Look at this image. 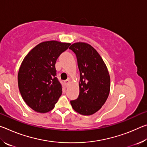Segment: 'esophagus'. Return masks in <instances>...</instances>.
Segmentation results:
<instances>
[{"label": "esophagus", "instance_id": "1", "mask_svg": "<svg viewBox=\"0 0 147 147\" xmlns=\"http://www.w3.org/2000/svg\"><path fill=\"white\" fill-rule=\"evenodd\" d=\"M64 83H65V86L67 87H68V86L69 85V84H70V80H67L64 81Z\"/></svg>", "mask_w": 147, "mask_h": 147}]
</instances>
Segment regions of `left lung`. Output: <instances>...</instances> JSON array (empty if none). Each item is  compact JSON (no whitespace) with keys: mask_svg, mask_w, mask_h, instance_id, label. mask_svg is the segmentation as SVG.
<instances>
[{"mask_svg":"<svg viewBox=\"0 0 147 147\" xmlns=\"http://www.w3.org/2000/svg\"><path fill=\"white\" fill-rule=\"evenodd\" d=\"M69 49L75 53L80 71V93L71 100L73 109L83 115L98 111L108 98L110 91V76L100 54L88 43L78 42Z\"/></svg>","mask_w":147,"mask_h":147,"instance_id":"8db88e82","label":"left lung"}]
</instances>
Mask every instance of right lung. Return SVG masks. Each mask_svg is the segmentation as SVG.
Here are the masks:
<instances>
[{"label":"right lung","instance_id":"add662e5","mask_svg":"<svg viewBox=\"0 0 147 147\" xmlns=\"http://www.w3.org/2000/svg\"><path fill=\"white\" fill-rule=\"evenodd\" d=\"M70 45L54 40L42 42L22 61L17 76L19 91L27 105L36 112L51 111L61 95L55 64Z\"/></svg>","mask_w":147,"mask_h":147}]
</instances>
